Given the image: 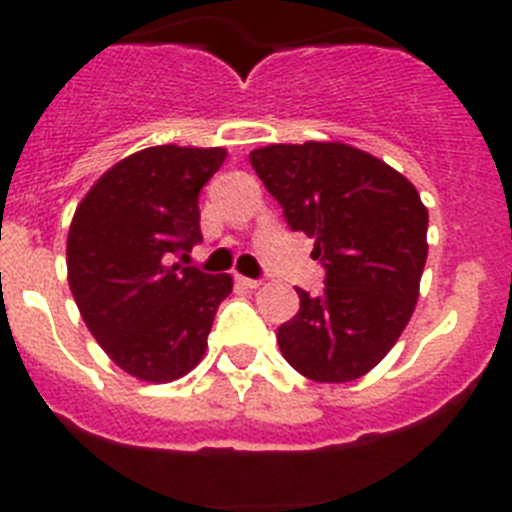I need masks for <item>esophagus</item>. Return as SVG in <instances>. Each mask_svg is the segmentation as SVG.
Here are the masks:
<instances>
[{
    "instance_id": "1",
    "label": "esophagus",
    "mask_w": 512,
    "mask_h": 512,
    "mask_svg": "<svg viewBox=\"0 0 512 512\" xmlns=\"http://www.w3.org/2000/svg\"><path fill=\"white\" fill-rule=\"evenodd\" d=\"M235 282L241 284V287H246V289H256L259 287V279H248V277H235Z\"/></svg>"
}]
</instances>
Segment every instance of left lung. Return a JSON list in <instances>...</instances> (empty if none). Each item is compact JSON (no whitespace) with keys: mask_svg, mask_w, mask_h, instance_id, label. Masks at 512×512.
Returning a JSON list of instances; mask_svg holds the SVG:
<instances>
[{"mask_svg":"<svg viewBox=\"0 0 512 512\" xmlns=\"http://www.w3.org/2000/svg\"><path fill=\"white\" fill-rule=\"evenodd\" d=\"M251 166L292 230L315 241L325 289H297L279 325L282 356L312 382L364 377L397 343L418 302L428 210L402 174L343 143L266 146Z\"/></svg>","mask_w":512,"mask_h":512,"instance_id":"left-lung-1","label":"left lung"}]
</instances>
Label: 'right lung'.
Returning <instances> with one entry per match:
<instances>
[{
  "label": "right lung",
  "instance_id": "add662e5",
  "mask_svg": "<svg viewBox=\"0 0 512 512\" xmlns=\"http://www.w3.org/2000/svg\"><path fill=\"white\" fill-rule=\"evenodd\" d=\"M223 161V148H146L112 166L76 207L71 295L107 356L146 382L200 364L233 289L228 274L176 261L202 241L200 192Z\"/></svg>",
  "mask_w": 512,
  "mask_h": 512
}]
</instances>
